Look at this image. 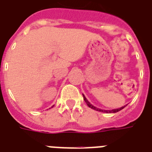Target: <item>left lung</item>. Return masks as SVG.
<instances>
[{"label":"left lung","instance_id":"1","mask_svg":"<svg viewBox=\"0 0 152 152\" xmlns=\"http://www.w3.org/2000/svg\"><path fill=\"white\" fill-rule=\"evenodd\" d=\"M83 100L85 101V102L87 103V105H88L90 108L93 109V110H97V111H99V112H102V113H117V112H118V111L121 110L122 109H124L125 107V106H122V107H120V108L118 109H114V110H101V109H99L97 108V107H95V106H94L93 105H91V104L88 102V100L86 99V97L84 96V95L83 94Z\"/></svg>","mask_w":152,"mask_h":152}]
</instances>
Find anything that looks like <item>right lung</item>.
<instances>
[{
	"label": "right lung",
	"mask_w": 152,
	"mask_h": 152,
	"mask_svg": "<svg viewBox=\"0 0 152 152\" xmlns=\"http://www.w3.org/2000/svg\"><path fill=\"white\" fill-rule=\"evenodd\" d=\"M53 106H52V107H53Z\"/></svg>",
	"instance_id": "obj_1"
}]
</instances>
